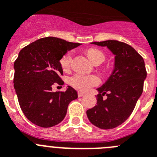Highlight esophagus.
Wrapping results in <instances>:
<instances>
[{
  "label": "esophagus",
  "mask_w": 157,
  "mask_h": 157,
  "mask_svg": "<svg viewBox=\"0 0 157 157\" xmlns=\"http://www.w3.org/2000/svg\"><path fill=\"white\" fill-rule=\"evenodd\" d=\"M85 95V94L82 92H78V98H82V97H83V96Z\"/></svg>",
  "instance_id": "obj_1"
}]
</instances>
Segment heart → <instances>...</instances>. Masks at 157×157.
<instances>
[{
	"label": "heart",
	"mask_w": 157,
	"mask_h": 157,
	"mask_svg": "<svg viewBox=\"0 0 157 157\" xmlns=\"http://www.w3.org/2000/svg\"><path fill=\"white\" fill-rule=\"evenodd\" d=\"M87 56L93 63L105 60V54L97 48H90L87 51ZM72 52H67L60 59V65L63 71H67L71 66ZM71 85L75 88L82 91H88L92 87L99 85L100 78L96 75H86L77 74L72 76L70 78Z\"/></svg>",
	"instance_id": "heart-1"
}]
</instances>
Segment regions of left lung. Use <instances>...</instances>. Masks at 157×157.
<instances>
[{
  "instance_id": "1",
  "label": "left lung",
  "mask_w": 157,
  "mask_h": 157,
  "mask_svg": "<svg viewBox=\"0 0 157 157\" xmlns=\"http://www.w3.org/2000/svg\"><path fill=\"white\" fill-rule=\"evenodd\" d=\"M91 44L107 47L115 56V62L108 80L97 89L98 105L86 111L87 117L98 128L113 129L128 119L142 94L147 76L145 62L133 47L124 42L108 40Z\"/></svg>"
}]
</instances>
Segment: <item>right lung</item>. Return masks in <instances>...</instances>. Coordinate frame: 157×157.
I'll return each instance as SVG.
<instances>
[{"label": "right lung", "instance_id": "1", "mask_svg": "<svg viewBox=\"0 0 157 157\" xmlns=\"http://www.w3.org/2000/svg\"><path fill=\"white\" fill-rule=\"evenodd\" d=\"M80 45L47 37L19 52L14 63V88L23 114L35 125H57L64 119L69 103L78 98L77 91L70 86L65 92H52V87L55 83L63 84L62 56Z\"/></svg>", "mask_w": 157, "mask_h": 157}]
</instances>
